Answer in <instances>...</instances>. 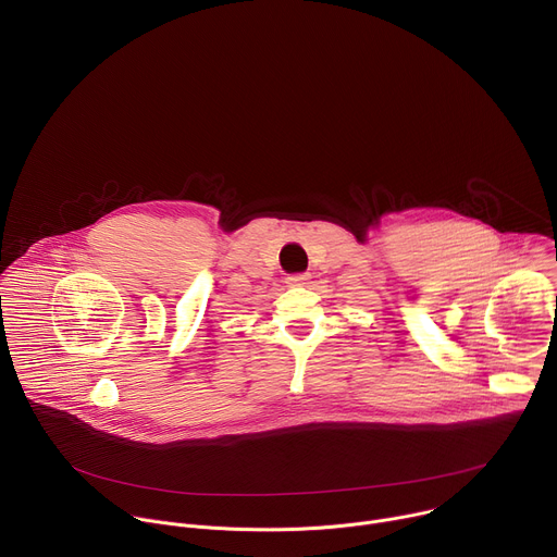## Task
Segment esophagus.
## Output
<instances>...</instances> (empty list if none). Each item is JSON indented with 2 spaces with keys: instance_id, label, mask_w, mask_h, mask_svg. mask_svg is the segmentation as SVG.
Listing matches in <instances>:
<instances>
[{
  "instance_id": "1",
  "label": "esophagus",
  "mask_w": 557,
  "mask_h": 557,
  "mask_svg": "<svg viewBox=\"0 0 557 557\" xmlns=\"http://www.w3.org/2000/svg\"><path fill=\"white\" fill-rule=\"evenodd\" d=\"M308 280H310V277H308L306 273H299V275H288V277H286V284L295 288V286H306Z\"/></svg>"
}]
</instances>
